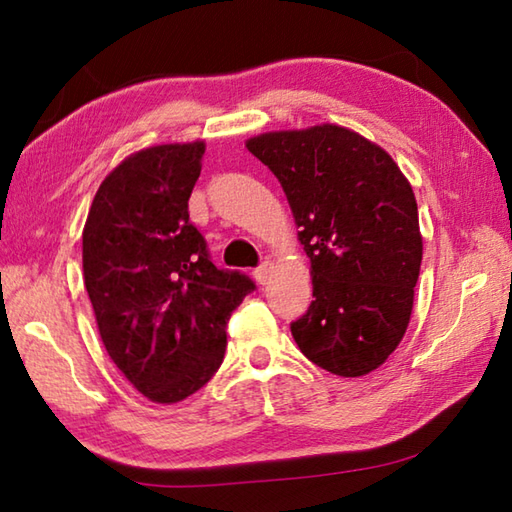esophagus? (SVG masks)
<instances>
[{"label":"esophagus","mask_w":512,"mask_h":512,"mask_svg":"<svg viewBox=\"0 0 512 512\" xmlns=\"http://www.w3.org/2000/svg\"><path fill=\"white\" fill-rule=\"evenodd\" d=\"M253 275H255V280L259 284H268V282H271V277H273V262L264 259V262L255 268Z\"/></svg>","instance_id":"obj_1"}]
</instances>
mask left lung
<instances>
[{"label": "left lung", "mask_w": 512, "mask_h": 512, "mask_svg": "<svg viewBox=\"0 0 512 512\" xmlns=\"http://www.w3.org/2000/svg\"><path fill=\"white\" fill-rule=\"evenodd\" d=\"M246 146L280 180L311 259L314 300L291 323L300 352L341 377L379 368L406 332L420 275L409 180L384 149L332 124Z\"/></svg>", "instance_id": "left-lung-1"}]
</instances>
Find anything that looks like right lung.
I'll return each mask as SVG.
<instances>
[{"mask_svg": "<svg viewBox=\"0 0 512 512\" xmlns=\"http://www.w3.org/2000/svg\"><path fill=\"white\" fill-rule=\"evenodd\" d=\"M203 142L131 155L103 180L83 230L85 289L101 341L153 402H180L219 370L225 329L255 291L246 273L212 264L189 196Z\"/></svg>", "mask_w": 512, "mask_h": 512, "instance_id": "add662e5", "label": "right lung"}]
</instances>
